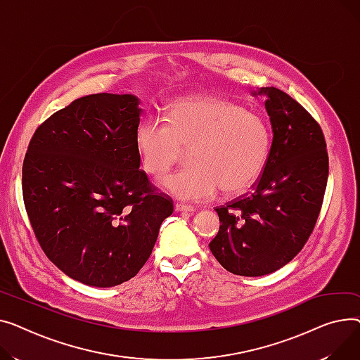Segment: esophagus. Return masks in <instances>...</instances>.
<instances>
[{
	"mask_svg": "<svg viewBox=\"0 0 360 360\" xmlns=\"http://www.w3.org/2000/svg\"><path fill=\"white\" fill-rule=\"evenodd\" d=\"M176 210H180V212H195V207L192 205H186V203H181V202H177L176 203Z\"/></svg>",
	"mask_w": 360,
	"mask_h": 360,
	"instance_id": "1",
	"label": "esophagus"
}]
</instances>
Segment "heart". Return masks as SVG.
Returning a JSON list of instances; mask_svg holds the SVG:
<instances>
[{
  "mask_svg": "<svg viewBox=\"0 0 360 360\" xmlns=\"http://www.w3.org/2000/svg\"><path fill=\"white\" fill-rule=\"evenodd\" d=\"M160 116H143L135 128L142 168L151 176L170 170L190 148L192 162L162 179L181 199H203L218 188L241 195L262 176L271 151V129L259 113L219 97L176 100Z\"/></svg>",
  "mask_w": 360,
  "mask_h": 360,
  "instance_id": "1",
  "label": "heart"
}]
</instances>
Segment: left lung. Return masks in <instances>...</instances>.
I'll list each match as a JSON object with an SVG mask.
<instances>
[{
	"label": "left lung",
	"instance_id": "1",
	"mask_svg": "<svg viewBox=\"0 0 360 360\" xmlns=\"http://www.w3.org/2000/svg\"><path fill=\"white\" fill-rule=\"evenodd\" d=\"M259 94L273 129L270 157L251 192L215 207L221 225L209 243L221 266L240 276L276 271L298 255L319 219L328 179L319 122L276 87Z\"/></svg>",
	"mask_w": 360,
	"mask_h": 360
}]
</instances>
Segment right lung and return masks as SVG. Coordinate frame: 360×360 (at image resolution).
<instances>
[{"mask_svg": "<svg viewBox=\"0 0 360 360\" xmlns=\"http://www.w3.org/2000/svg\"><path fill=\"white\" fill-rule=\"evenodd\" d=\"M139 100L90 94L33 134L23 161V200L37 243L70 278L97 288L132 279L173 214L139 168Z\"/></svg>", "mask_w": 360, "mask_h": 360, "instance_id": "1", "label": "right lung"}]
</instances>
